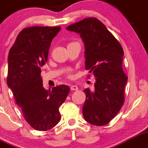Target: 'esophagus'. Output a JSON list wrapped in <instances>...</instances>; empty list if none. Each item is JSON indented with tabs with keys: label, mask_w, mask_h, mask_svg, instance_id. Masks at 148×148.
<instances>
[{
	"label": "esophagus",
	"mask_w": 148,
	"mask_h": 148,
	"mask_svg": "<svg viewBox=\"0 0 148 148\" xmlns=\"http://www.w3.org/2000/svg\"><path fill=\"white\" fill-rule=\"evenodd\" d=\"M71 89L72 91H77L78 90V87H77V85H71Z\"/></svg>",
	"instance_id": "esophagus-1"
}]
</instances>
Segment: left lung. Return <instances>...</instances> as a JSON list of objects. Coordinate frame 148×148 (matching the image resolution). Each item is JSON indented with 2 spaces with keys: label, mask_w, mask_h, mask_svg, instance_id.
Listing matches in <instances>:
<instances>
[{
  "label": "left lung",
  "mask_w": 148,
  "mask_h": 148,
  "mask_svg": "<svg viewBox=\"0 0 148 148\" xmlns=\"http://www.w3.org/2000/svg\"><path fill=\"white\" fill-rule=\"evenodd\" d=\"M66 29L80 35L84 43L85 69L96 77L94 92L89 88L84 90V118L94 125H106L118 113L124 102L128 77L122 69L123 49L95 17L85 18Z\"/></svg>",
  "instance_id": "left-lung-1"
}]
</instances>
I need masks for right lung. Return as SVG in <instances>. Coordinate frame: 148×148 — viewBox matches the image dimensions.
<instances>
[{"label": "right lung", "mask_w": 148, "mask_h": 148, "mask_svg": "<svg viewBox=\"0 0 148 148\" xmlns=\"http://www.w3.org/2000/svg\"><path fill=\"white\" fill-rule=\"evenodd\" d=\"M60 30L59 26L25 28L8 54V86L25 120L38 131L49 130L59 123V108L70 92L69 86L64 84L46 90L40 76L51 42Z\"/></svg>", "instance_id": "obj_1"}]
</instances>
